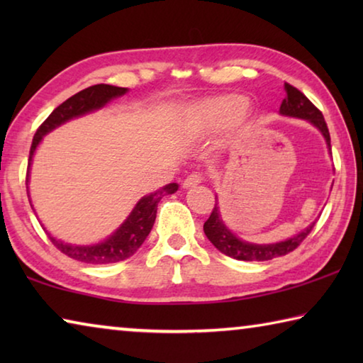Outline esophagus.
<instances>
[{"label": "esophagus", "mask_w": 363, "mask_h": 363, "mask_svg": "<svg viewBox=\"0 0 363 363\" xmlns=\"http://www.w3.org/2000/svg\"><path fill=\"white\" fill-rule=\"evenodd\" d=\"M200 182H201V176H200V174H196V173H194V174H190V176H187V177H186V179H184V182H182V187H184V189H190V187L199 186Z\"/></svg>", "instance_id": "34e87169"}]
</instances>
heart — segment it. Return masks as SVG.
Here are the masks:
<instances>
[{
  "mask_svg": "<svg viewBox=\"0 0 363 363\" xmlns=\"http://www.w3.org/2000/svg\"><path fill=\"white\" fill-rule=\"evenodd\" d=\"M248 102L240 96H224L205 101L195 110L199 128L206 133H216L232 126L245 113Z\"/></svg>",
  "mask_w": 363,
  "mask_h": 363,
  "instance_id": "obj_1",
  "label": "heart"
}]
</instances>
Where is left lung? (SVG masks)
Returning <instances> with one entry per match:
<instances>
[{
  "label": "left lung",
  "mask_w": 363,
  "mask_h": 363,
  "mask_svg": "<svg viewBox=\"0 0 363 363\" xmlns=\"http://www.w3.org/2000/svg\"><path fill=\"white\" fill-rule=\"evenodd\" d=\"M285 91H286V97L281 101L280 115L309 121L312 126H315L317 130L322 133L325 143H327V149L330 152L331 150L330 133L320 110L307 99L299 89L294 88V86L285 83ZM314 225H315V220L307 225L304 230H301L299 233H296V235H293L290 238H286L284 242L262 243V245L251 243L247 240H242L240 237L235 235V233L225 225L223 216H220L218 196H216V205H214L213 213L203 224V230H205V235L208 237V240H210L214 247H216L220 253H224L225 256H230L233 259H238V261H269V259H274V257L285 256L288 253H291L294 248H298V245L303 242L307 235H309L311 230L314 229Z\"/></svg>",
  "instance_id": "1"
}]
</instances>
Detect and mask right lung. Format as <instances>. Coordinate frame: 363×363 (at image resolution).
<instances>
[{"mask_svg": "<svg viewBox=\"0 0 363 363\" xmlns=\"http://www.w3.org/2000/svg\"><path fill=\"white\" fill-rule=\"evenodd\" d=\"M128 93V88H120V86L112 84H94L89 86L83 91H79L70 99L60 104L57 108L52 110V113L48 116L45 123L38 128L35 133L32 147H30V157H28V168H27V192H28V179H30V168H32L33 155L36 149H38L43 138L51 131L56 130L64 123L70 121L73 118H79V116L88 115L96 110H101L107 106L110 101L121 97ZM176 182L167 184V186L150 192L149 195H144L136 205H134L133 211L128 214V218L123 220L118 229L110 233L107 238H104L99 243L93 245H72L65 243L62 240H57L51 233H48L54 247L62 251L72 259L82 261L86 264H112L125 261L128 257L133 256L140 248V245L149 235L153 223L157 218V206L158 201L163 199L164 195H171L177 192ZM30 200V195H28ZM32 205V200H30ZM33 208V205H32ZM46 230V229H45Z\"/></svg>", "mask_w": 363, "mask_h": 363, "instance_id": "obj_1", "label": "right lung"}]
</instances>
